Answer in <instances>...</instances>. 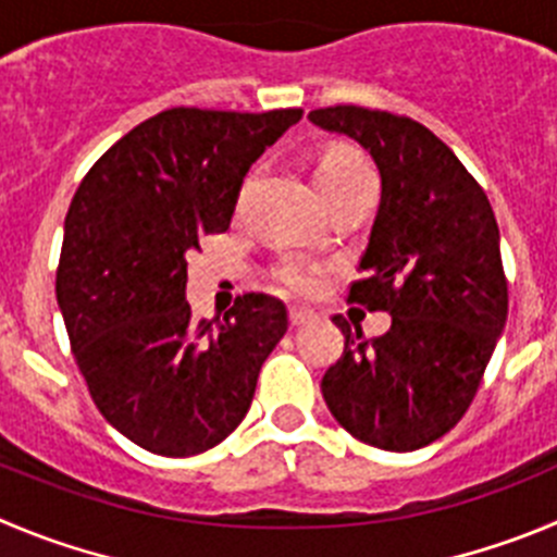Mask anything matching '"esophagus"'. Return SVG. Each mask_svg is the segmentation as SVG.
Wrapping results in <instances>:
<instances>
[{"mask_svg":"<svg viewBox=\"0 0 557 557\" xmlns=\"http://www.w3.org/2000/svg\"><path fill=\"white\" fill-rule=\"evenodd\" d=\"M288 319H290V324L294 326H302V324H308V321H313L315 319V313L313 310H308V308H290L288 310Z\"/></svg>","mask_w":557,"mask_h":557,"instance_id":"esophagus-1","label":"esophagus"}]
</instances>
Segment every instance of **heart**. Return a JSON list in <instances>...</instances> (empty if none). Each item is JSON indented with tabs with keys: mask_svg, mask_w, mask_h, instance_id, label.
Segmentation results:
<instances>
[{
	"mask_svg": "<svg viewBox=\"0 0 557 557\" xmlns=\"http://www.w3.org/2000/svg\"><path fill=\"white\" fill-rule=\"evenodd\" d=\"M315 186L321 189L324 200H332L346 191L362 189V186H376V175L368 168V161L362 159L357 150L351 148H332L315 164ZM280 280L288 285L296 294H310L319 283V272L302 263H285Z\"/></svg>",
	"mask_w": 557,
	"mask_h": 557,
	"instance_id": "obj_1",
	"label": "heart"
}]
</instances>
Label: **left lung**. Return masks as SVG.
<instances>
[{
    "label": "left lung",
    "instance_id": "left-lung-1",
    "mask_svg": "<svg viewBox=\"0 0 557 557\" xmlns=\"http://www.w3.org/2000/svg\"><path fill=\"white\" fill-rule=\"evenodd\" d=\"M308 117L376 161L382 202L349 302L393 315L373 341L343 315L332 319L346 346L321 393L360 443L418 450L459 423L506 326L495 211L454 150L412 117L362 107Z\"/></svg>",
    "mask_w": 557,
    "mask_h": 557
}]
</instances>
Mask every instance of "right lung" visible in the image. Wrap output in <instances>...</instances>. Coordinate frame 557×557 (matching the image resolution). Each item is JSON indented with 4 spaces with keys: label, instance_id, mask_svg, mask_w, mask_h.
I'll return each instance as SVG.
<instances>
[{
    "label": "right lung",
    "instance_id": "1",
    "mask_svg": "<svg viewBox=\"0 0 557 557\" xmlns=\"http://www.w3.org/2000/svg\"><path fill=\"white\" fill-rule=\"evenodd\" d=\"M302 109L153 114L90 168L65 216L57 305L98 412L159 456L214 448L247 414L288 310L244 294L191 319L186 252L225 233L244 175Z\"/></svg>",
    "mask_w": 557,
    "mask_h": 557
}]
</instances>
